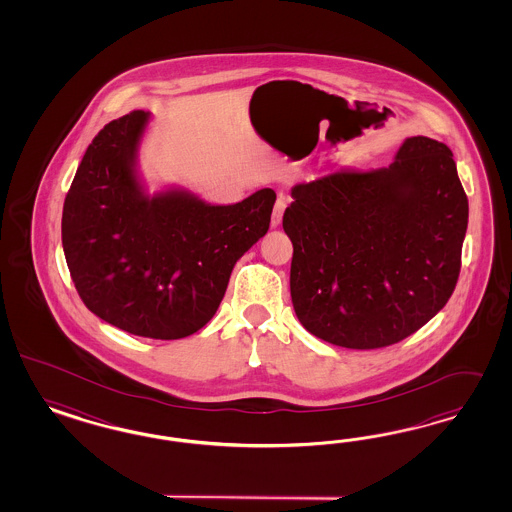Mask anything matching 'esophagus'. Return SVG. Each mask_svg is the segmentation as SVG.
Instances as JSON below:
<instances>
[{
    "instance_id": "34e87169",
    "label": "esophagus",
    "mask_w": 512,
    "mask_h": 512,
    "mask_svg": "<svg viewBox=\"0 0 512 512\" xmlns=\"http://www.w3.org/2000/svg\"><path fill=\"white\" fill-rule=\"evenodd\" d=\"M285 208H287V201H285V195L283 193H279L278 201L274 204V210H272V227L276 229L281 225V219H283V212H285Z\"/></svg>"
}]
</instances>
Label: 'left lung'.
Wrapping results in <instances>:
<instances>
[{
    "mask_svg": "<svg viewBox=\"0 0 512 512\" xmlns=\"http://www.w3.org/2000/svg\"><path fill=\"white\" fill-rule=\"evenodd\" d=\"M291 298L302 326L347 349L405 340L456 287L469 206L449 146L403 140L375 171H340L291 189Z\"/></svg>",
    "mask_w": 512,
    "mask_h": 512,
    "instance_id": "obj_1",
    "label": "left lung"
}]
</instances>
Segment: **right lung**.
<instances>
[{"label":"right lung","mask_w":512,"mask_h":512,"mask_svg":"<svg viewBox=\"0 0 512 512\" xmlns=\"http://www.w3.org/2000/svg\"><path fill=\"white\" fill-rule=\"evenodd\" d=\"M150 114L133 110L88 146L65 197V261L86 308L154 340L195 334L216 313L236 261L270 227L268 187L229 206L186 189L148 195L137 157Z\"/></svg>","instance_id":"right-lung-1"}]
</instances>
